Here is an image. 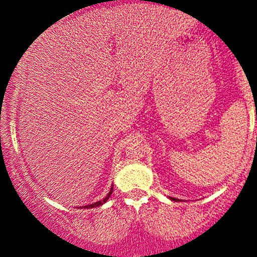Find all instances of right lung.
Returning a JSON list of instances; mask_svg holds the SVG:
<instances>
[{
    "instance_id": "obj_1",
    "label": "right lung",
    "mask_w": 257,
    "mask_h": 257,
    "mask_svg": "<svg viewBox=\"0 0 257 257\" xmlns=\"http://www.w3.org/2000/svg\"><path fill=\"white\" fill-rule=\"evenodd\" d=\"M108 196H109V195H108ZM108 196H107V198H105V199H104V201H105V200H107V199H108ZM99 204H102V201H99V203H95V204H92V205H88V208H93V206H98V205H99Z\"/></svg>"
}]
</instances>
